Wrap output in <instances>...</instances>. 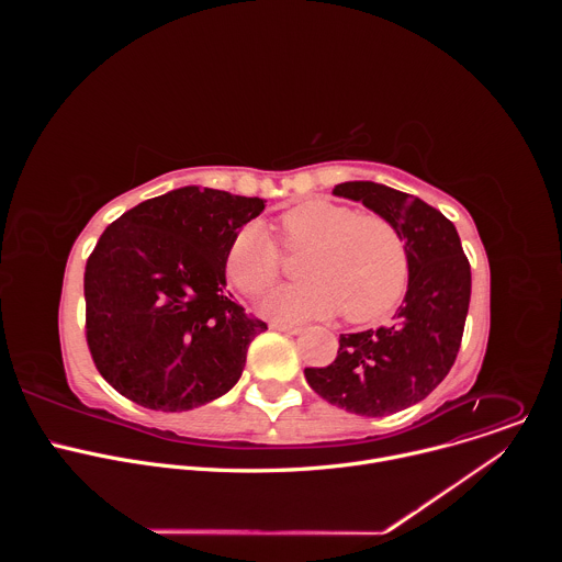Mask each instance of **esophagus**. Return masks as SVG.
Masks as SVG:
<instances>
[{
    "instance_id": "obj_1",
    "label": "esophagus",
    "mask_w": 562,
    "mask_h": 562,
    "mask_svg": "<svg viewBox=\"0 0 562 562\" xmlns=\"http://www.w3.org/2000/svg\"><path fill=\"white\" fill-rule=\"evenodd\" d=\"M271 329L289 334V336H297L302 331V327H297V325H282V323H271Z\"/></svg>"
}]
</instances>
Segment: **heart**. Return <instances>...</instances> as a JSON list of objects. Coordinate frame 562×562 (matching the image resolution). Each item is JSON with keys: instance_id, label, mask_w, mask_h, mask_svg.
Returning a JSON list of instances; mask_svg holds the SVG:
<instances>
[{"instance_id": "b5f03b06", "label": "heart", "mask_w": 562, "mask_h": 562, "mask_svg": "<svg viewBox=\"0 0 562 562\" xmlns=\"http://www.w3.org/2000/svg\"><path fill=\"white\" fill-rule=\"evenodd\" d=\"M286 245H311L306 280L267 293L260 311L278 323H306L345 308L353 323L391 311L409 276L405 239L380 215H360L329 200L302 202L280 217ZM226 276L247 295L265 293L280 276V251L260 222L239 228L226 251Z\"/></svg>"}]
</instances>
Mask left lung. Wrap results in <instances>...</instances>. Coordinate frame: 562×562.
I'll return each mask as SVG.
<instances>
[{
	"mask_svg": "<svg viewBox=\"0 0 562 562\" xmlns=\"http://www.w3.org/2000/svg\"><path fill=\"white\" fill-rule=\"evenodd\" d=\"M334 195L362 202L405 239L409 282L393 323L342 334L338 358L304 369L311 389L358 416H389L427 397L460 349L471 269L456 226L434 206L375 182H342Z\"/></svg>",
	"mask_w": 562,
	"mask_h": 562,
	"instance_id": "obj_1",
	"label": "left lung"
}]
</instances>
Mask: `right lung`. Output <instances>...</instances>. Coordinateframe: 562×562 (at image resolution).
I'll list each match as a JSON object with an SVG mask.
<instances>
[{"label":"right lung","instance_id":"add662e5","mask_svg":"<svg viewBox=\"0 0 562 562\" xmlns=\"http://www.w3.org/2000/svg\"><path fill=\"white\" fill-rule=\"evenodd\" d=\"M260 198L182 187L115 220L87 262V340L102 378L155 412H189L243 375L262 319L224 293L233 235Z\"/></svg>","mask_w":562,"mask_h":562}]
</instances>
